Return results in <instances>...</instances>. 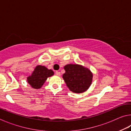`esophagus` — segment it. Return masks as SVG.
<instances>
[{
  "label": "esophagus",
  "mask_w": 131,
  "mask_h": 131,
  "mask_svg": "<svg viewBox=\"0 0 131 131\" xmlns=\"http://www.w3.org/2000/svg\"><path fill=\"white\" fill-rule=\"evenodd\" d=\"M55 73H56L57 76H60V75H61V72H59V71H56Z\"/></svg>",
  "instance_id": "1"
}]
</instances>
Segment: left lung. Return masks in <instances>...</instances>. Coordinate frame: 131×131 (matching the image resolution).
Masks as SVG:
<instances>
[{
  "label": "left lung",
  "instance_id": "8db88e82",
  "mask_svg": "<svg viewBox=\"0 0 131 131\" xmlns=\"http://www.w3.org/2000/svg\"><path fill=\"white\" fill-rule=\"evenodd\" d=\"M64 69L65 73L63 75V79L71 91L82 93L90 87L92 74L87 68L76 64H69L65 66Z\"/></svg>",
  "mask_w": 131,
  "mask_h": 131
}]
</instances>
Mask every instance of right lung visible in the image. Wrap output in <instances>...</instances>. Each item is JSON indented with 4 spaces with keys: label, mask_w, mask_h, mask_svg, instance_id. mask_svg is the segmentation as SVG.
I'll use <instances>...</instances> for the list:
<instances>
[{
    "label": "right lung",
    "mask_w": 131,
    "mask_h": 131,
    "mask_svg": "<svg viewBox=\"0 0 131 131\" xmlns=\"http://www.w3.org/2000/svg\"><path fill=\"white\" fill-rule=\"evenodd\" d=\"M54 72L51 69H48L45 66L38 65L35 68L31 76L27 78L28 83L33 88L39 89L43 85L48 77L52 76Z\"/></svg>",
    "instance_id": "right-lung-1"
}]
</instances>
